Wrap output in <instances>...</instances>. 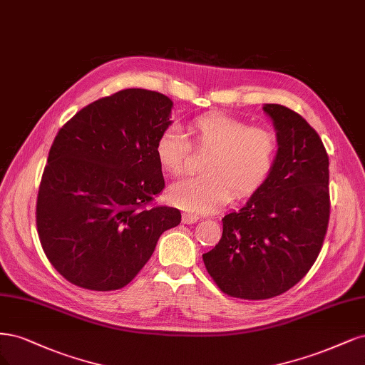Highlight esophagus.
Returning a JSON list of instances; mask_svg holds the SVG:
<instances>
[{
    "label": "esophagus",
    "instance_id": "1",
    "mask_svg": "<svg viewBox=\"0 0 365 365\" xmlns=\"http://www.w3.org/2000/svg\"><path fill=\"white\" fill-rule=\"evenodd\" d=\"M197 220H198V217L194 215V214L185 212V214L182 215V221L185 222V225H194V222H197Z\"/></svg>",
    "mask_w": 365,
    "mask_h": 365
}]
</instances>
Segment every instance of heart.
Segmentation results:
<instances>
[{
  "label": "heart",
  "mask_w": 365,
  "mask_h": 365,
  "mask_svg": "<svg viewBox=\"0 0 365 365\" xmlns=\"http://www.w3.org/2000/svg\"><path fill=\"white\" fill-rule=\"evenodd\" d=\"M191 144L178 125L159 133L155 155L163 171L179 178L190 167L192 148L209 153L202 163L203 175L170 186V203L187 212H210L227 203L230 197L255 194L272 175L279 138L268 127L250 125L225 113H207L190 125Z\"/></svg>",
  "instance_id": "obj_1"
}]
</instances>
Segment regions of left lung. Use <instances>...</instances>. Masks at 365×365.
I'll return each instance as SVG.
<instances>
[{
  "label": "left lung",
  "instance_id": "1",
  "mask_svg": "<svg viewBox=\"0 0 365 365\" xmlns=\"http://www.w3.org/2000/svg\"><path fill=\"white\" fill-rule=\"evenodd\" d=\"M279 138L268 180L247 205L222 218V235L203 255L207 273L230 297L265 300L300 282L323 247L331 215L329 156L307 120L265 104Z\"/></svg>",
  "mask_w": 365,
  "mask_h": 365
}]
</instances>
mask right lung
<instances>
[{"label": "right lung", "mask_w": 365, "mask_h": 365, "mask_svg": "<svg viewBox=\"0 0 365 365\" xmlns=\"http://www.w3.org/2000/svg\"><path fill=\"white\" fill-rule=\"evenodd\" d=\"M173 101L123 89L78 110L57 132L43 168L36 226L51 265L92 291L124 288L148 262L179 209L156 206L165 187L155 143Z\"/></svg>", "instance_id": "right-lung-1"}]
</instances>
